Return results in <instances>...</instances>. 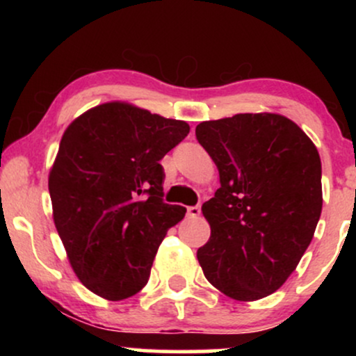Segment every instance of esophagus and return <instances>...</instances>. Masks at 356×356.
<instances>
[{"label": "esophagus", "mask_w": 356, "mask_h": 356, "mask_svg": "<svg viewBox=\"0 0 356 356\" xmlns=\"http://www.w3.org/2000/svg\"><path fill=\"white\" fill-rule=\"evenodd\" d=\"M199 214H201V206H189V207H187V216H191V218H197Z\"/></svg>", "instance_id": "esophagus-1"}]
</instances>
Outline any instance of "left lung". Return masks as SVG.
<instances>
[{
  "mask_svg": "<svg viewBox=\"0 0 356 356\" xmlns=\"http://www.w3.org/2000/svg\"><path fill=\"white\" fill-rule=\"evenodd\" d=\"M195 137L220 181L202 204L211 226L197 249L204 276L239 301L271 295L296 269L320 220V154L295 122L276 113L202 122Z\"/></svg>",
  "mask_w": 356,
  "mask_h": 356,
  "instance_id": "1",
  "label": "left lung"
}]
</instances>
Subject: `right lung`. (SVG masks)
<instances>
[{"mask_svg":"<svg viewBox=\"0 0 356 356\" xmlns=\"http://www.w3.org/2000/svg\"><path fill=\"white\" fill-rule=\"evenodd\" d=\"M189 125L112 102L61 137L48 179L53 220L79 280L105 300L140 291L169 227L186 207L164 202V155Z\"/></svg>","mask_w":356,"mask_h":356,"instance_id":"1","label":"right lung"}]
</instances>
